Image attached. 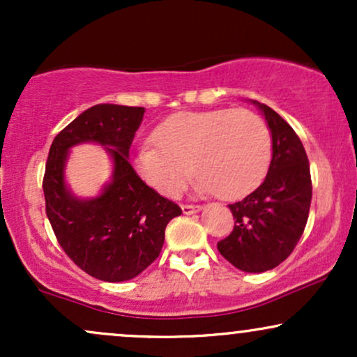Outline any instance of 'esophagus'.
<instances>
[{
    "label": "esophagus",
    "mask_w": 357,
    "mask_h": 357,
    "mask_svg": "<svg viewBox=\"0 0 357 357\" xmlns=\"http://www.w3.org/2000/svg\"><path fill=\"white\" fill-rule=\"evenodd\" d=\"M181 210L184 215H192V213L202 211V206H196V204H183Z\"/></svg>",
    "instance_id": "34e87169"
}]
</instances>
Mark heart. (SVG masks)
<instances>
[{
	"mask_svg": "<svg viewBox=\"0 0 357 357\" xmlns=\"http://www.w3.org/2000/svg\"><path fill=\"white\" fill-rule=\"evenodd\" d=\"M155 144L137 147L134 166L144 181L167 198L198 174L195 190L240 199L264 181L272 161L265 122L247 109L178 112L154 129Z\"/></svg>",
	"mask_w": 357,
	"mask_h": 357,
	"instance_id": "heart-1",
	"label": "heart"
}]
</instances>
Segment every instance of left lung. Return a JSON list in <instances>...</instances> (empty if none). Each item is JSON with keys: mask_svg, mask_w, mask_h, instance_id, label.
<instances>
[{"mask_svg": "<svg viewBox=\"0 0 357 357\" xmlns=\"http://www.w3.org/2000/svg\"><path fill=\"white\" fill-rule=\"evenodd\" d=\"M267 121L272 161L264 183L230 204L235 228L218 241V252L238 270L275 268L296 248L309 218L312 181L305 149L294 129L268 105L250 100Z\"/></svg>", "mask_w": 357, "mask_h": 357, "instance_id": "8db88e82", "label": "left lung"}]
</instances>
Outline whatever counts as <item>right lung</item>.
Here are the masks:
<instances>
[{
    "mask_svg": "<svg viewBox=\"0 0 357 357\" xmlns=\"http://www.w3.org/2000/svg\"><path fill=\"white\" fill-rule=\"evenodd\" d=\"M144 107L97 104L53 139L45 167L47 216L60 247L73 264L104 282H126L144 272L161 253L165 230L181 208L158 195L129 162V149ZM99 144L113 162V176L99 195L80 199L66 184L72 146Z\"/></svg>",
    "mask_w": 357,
    "mask_h": 357,
    "instance_id": "obj_1",
    "label": "right lung"
}]
</instances>
